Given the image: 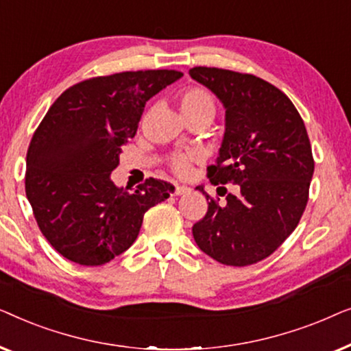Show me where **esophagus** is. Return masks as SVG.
Listing matches in <instances>:
<instances>
[{
	"mask_svg": "<svg viewBox=\"0 0 351 351\" xmlns=\"http://www.w3.org/2000/svg\"><path fill=\"white\" fill-rule=\"evenodd\" d=\"M189 190H190L189 186H185V185H176V191H174V193H176L177 196H180V195H185Z\"/></svg>",
	"mask_w": 351,
	"mask_h": 351,
	"instance_id": "obj_1",
	"label": "esophagus"
}]
</instances>
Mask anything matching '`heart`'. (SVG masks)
<instances>
[{
  "instance_id": "b5f03b06",
  "label": "heart",
  "mask_w": 351,
  "mask_h": 351,
  "mask_svg": "<svg viewBox=\"0 0 351 351\" xmlns=\"http://www.w3.org/2000/svg\"><path fill=\"white\" fill-rule=\"evenodd\" d=\"M180 112L189 123L206 121L210 123L217 113V104L209 90L201 86H190L179 94ZM196 160L195 153H176L171 156L169 166L177 176L189 174L191 161Z\"/></svg>"
}]
</instances>
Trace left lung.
<instances>
[{
  "instance_id": "1",
  "label": "left lung",
  "mask_w": 351,
  "mask_h": 351,
  "mask_svg": "<svg viewBox=\"0 0 351 351\" xmlns=\"http://www.w3.org/2000/svg\"><path fill=\"white\" fill-rule=\"evenodd\" d=\"M189 73L225 107L222 147L208 167L210 184L238 185L222 206L206 195L208 213L191 232L214 261L252 265L285 243L308 203L315 171L308 134L289 97L265 80L214 66Z\"/></svg>"
}]
</instances>
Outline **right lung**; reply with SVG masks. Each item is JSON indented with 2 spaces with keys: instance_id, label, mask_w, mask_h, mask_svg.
Wrapping results in <instances>:
<instances>
[{
  "instance_id": "1",
  "label": "right lung",
  "mask_w": 351,
  "mask_h": 351,
  "mask_svg": "<svg viewBox=\"0 0 351 351\" xmlns=\"http://www.w3.org/2000/svg\"><path fill=\"white\" fill-rule=\"evenodd\" d=\"M182 75L141 70L89 78L47 110L27 152L25 193L41 233L65 258L97 267L128 251L143 214L174 191L153 177L129 191L110 176L147 100Z\"/></svg>"
}]
</instances>
